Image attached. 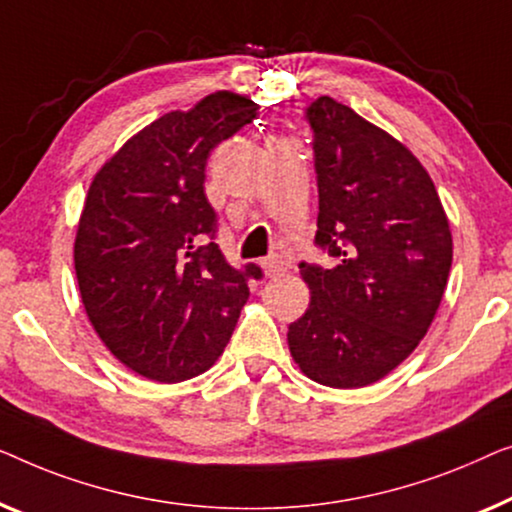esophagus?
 <instances>
[{"label":"esophagus","instance_id":"obj_1","mask_svg":"<svg viewBox=\"0 0 512 512\" xmlns=\"http://www.w3.org/2000/svg\"><path fill=\"white\" fill-rule=\"evenodd\" d=\"M262 269H264V273L269 278H278V276H283V273L287 271V264L283 262V259L271 257V259H266V262L262 264Z\"/></svg>","mask_w":512,"mask_h":512}]
</instances>
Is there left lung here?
<instances>
[{
    "instance_id": "left-lung-1",
    "label": "left lung",
    "mask_w": 512,
    "mask_h": 512,
    "mask_svg": "<svg viewBox=\"0 0 512 512\" xmlns=\"http://www.w3.org/2000/svg\"><path fill=\"white\" fill-rule=\"evenodd\" d=\"M306 118L315 243L338 264H299L311 304L287 345L304 376L357 390L397 369L434 322L452 266L450 222L427 169L385 129L331 97L315 99Z\"/></svg>"
}]
</instances>
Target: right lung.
Wrapping results in <instances>:
<instances>
[{
    "instance_id": "add662e5",
    "label": "right lung",
    "mask_w": 512,
    "mask_h": 512,
    "mask_svg": "<svg viewBox=\"0 0 512 512\" xmlns=\"http://www.w3.org/2000/svg\"><path fill=\"white\" fill-rule=\"evenodd\" d=\"M250 97L218 90L134 134L92 178L78 220V290L106 348L157 383L211 369L248 301V278L215 243L206 160L253 122Z\"/></svg>"
}]
</instances>
